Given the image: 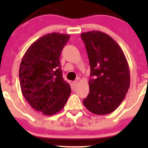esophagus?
<instances>
[{
	"mask_svg": "<svg viewBox=\"0 0 148 148\" xmlns=\"http://www.w3.org/2000/svg\"><path fill=\"white\" fill-rule=\"evenodd\" d=\"M78 85V81H74L72 82V86L73 88H75L76 86Z\"/></svg>",
	"mask_w": 148,
	"mask_h": 148,
	"instance_id": "1",
	"label": "esophagus"
}]
</instances>
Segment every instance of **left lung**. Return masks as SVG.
Listing matches in <instances>:
<instances>
[{
	"label": "left lung",
	"mask_w": 148,
	"mask_h": 148,
	"mask_svg": "<svg viewBox=\"0 0 148 148\" xmlns=\"http://www.w3.org/2000/svg\"><path fill=\"white\" fill-rule=\"evenodd\" d=\"M90 64L89 92L84 105L95 114L104 115L116 110L130 84L127 61L119 44L99 31L81 34Z\"/></svg>",
	"instance_id": "8db88e82"
}]
</instances>
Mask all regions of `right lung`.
Here are the masks:
<instances>
[{
  "label": "right lung",
  "instance_id": "add662e5",
  "mask_svg": "<svg viewBox=\"0 0 148 148\" xmlns=\"http://www.w3.org/2000/svg\"><path fill=\"white\" fill-rule=\"evenodd\" d=\"M69 38V34H46L29 46L21 62L19 81L23 97L44 115L61 111L71 94V86L62 77L59 61Z\"/></svg>",
  "mask_w": 148,
  "mask_h": 148
}]
</instances>
